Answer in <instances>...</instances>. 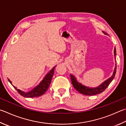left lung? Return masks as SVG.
I'll return each mask as SVG.
<instances>
[{"label": "left lung", "instance_id": "8db88e82", "mask_svg": "<svg viewBox=\"0 0 126 126\" xmlns=\"http://www.w3.org/2000/svg\"><path fill=\"white\" fill-rule=\"evenodd\" d=\"M104 34L105 35H107V34L105 32H103ZM116 48L114 49V56H115V58L116 59ZM116 72V67L115 68V69H114V72L113 73V74L112 76L107 79L106 80H105L104 83H102L101 85H99V86L96 87V88H89V87H87L82 85L81 83H79L78 81L77 80L76 78H75L74 75L72 74H70V79L71 81H72V83L73 86L75 88L76 90H77L78 92L82 94L83 95H95L98 94H100L102 93L105 89L107 88V87L109 85V84L111 83V82L113 80L114 78H115V74Z\"/></svg>", "mask_w": 126, "mask_h": 126}]
</instances>
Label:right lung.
<instances>
[{"label": "right lung", "mask_w": 126, "mask_h": 126, "mask_svg": "<svg viewBox=\"0 0 126 126\" xmlns=\"http://www.w3.org/2000/svg\"><path fill=\"white\" fill-rule=\"evenodd\" d=\"M54 68L55 67H53L52 68V69L50 71V72L48 73V74L46 75L44 78L42 80V81L39 84V85H38L37 86L35 87L33 90L29 91V92H24L21 90L17 89L16 87L13 86L11 84V82L8 79L9 81L11 83L14 88L20 95H21L22 96H24L25 97H38L44 94L47 91V90L48 89L49 86L51 84V82L52 80V77L53 76L54 72Z\"/></svg>", "instance_id": "obj_1"}]
</instances>
